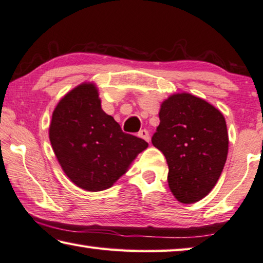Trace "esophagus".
Here are the masks:
<instances>
[{
    "instance_id": "obj_1",
    "label": "esophagus",
    "mask_w": 263,
    "mask_h": 263,
    "mask_svg": "<svg viewBox=\"0 0 263 263\" xmlns=\"http://www.w3.org/2000/svg\"><path fill=\"white\" fill-rule=\"evenodd\" d=\"M137 136L141 137V139H143L144 141H147V142H149V140H150L149 132L147 130V129H142V130L137 133Z\"/></svg>"
}]
</instances>
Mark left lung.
<instances>
[{"mask_svg": "<svg viewBox=\"0 0 263 263\" xmlns=\"http://www.w3.org/2000/svg\"><path fill=\"white\" fill-rule=\"evenodd\" d=\"M153 144L166 158L167 183L180 203L203 199L217 184L229 153V133L216 107L187 93L162 103Z\"/></svg>", "mask_w": 263, "mask_h": 263, "instance_id": "obj_1", "label": "left lung"}]
</instances>
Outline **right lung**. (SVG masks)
<instances>
[{"mask_svg": "<svg viewBox=\"0 0 263 263\" xmlns=\"http://www.w3.org/2000/svg\"><path fill=\"white\" fill-rule=\"evenodd\" d=\"M49 133L64 172L77 186L87 191L110 187L137 154L148 147L144 140L123 133L102 110L92 84L78 86L59 101Z\"/></svg>", "mask_w": 263, "mask_h": 263, "instance_id": "right-lung-1", "label": "right lung"}]
</instances>
